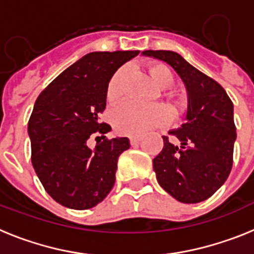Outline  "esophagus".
Wrapping results in <instances>:
<instances>
[{"mask_svg": "<svg viewBox=\"0 0 254 254\" xmlns=\"http://www.w3.org/2000/svg\"><path fill=\"white\" fill-rule=\"evenodd\" d=\"M140 141H141V136H131V137H129V142H131V145H137Z\"/></svg>", "mask_w": 254, "mask_h": 254, "instance_id": "esophagus-1", "label": "esophagus"}]
</instances>
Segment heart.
Returning <instances> with one entry per match:
<instances>
[{
    "mask_svg": "<svg viewBox=\"0 0 254 254\" xmlns=\"http://www.w3.org/2000/svg\"><path fill=\"white\" fill-rule=\"evenodd\" d=\"M149 72L152 80L163 90L170 89L176 82V77L173 75L172 69L163 64H151L149 66ZM126 76H127V67H121L112 76L107 87L108 102L114 103L121 99ZM165 95L172 100L174 107H179L181 100L176 94L172 91H165ZM112 120L117 131L127 134H141L155 127L165 125L170 120V113L169 109L163 104L143 105L127 102L113 112Z\"/></svg>",
    "mask_w": 254,
    "mask_h": 254,
    "instance_id": "b5f03b06",
    "label": "heart"
}]
</instances>
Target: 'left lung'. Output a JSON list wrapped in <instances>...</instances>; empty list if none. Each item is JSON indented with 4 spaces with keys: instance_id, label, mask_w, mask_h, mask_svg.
Segmentation results:
<instances>
[{
    "instance_id": "obj_1",
    "label": "left lung",
    "mask_w": 254,
    "mask_h": 254,
    "mask_svg": "<svg viewBox=\"0 0 254 254\" xmlns=\"http://www.w3.org/2000/svg\"><path fill=\"white\" fill-rule=\"evenodd\" d=\"M142 55L164 61L176 69L187 89L188 108L181 128L163 136L164 146L152 160L163 190L183 203L205 201L228 179L237 138L234 107L223 86L172 51H145Z\"/></svg>"
}]
</instances>
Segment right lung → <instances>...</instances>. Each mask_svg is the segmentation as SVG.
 <instances>
[{
	"label": "right lung",
	"instance_id": "1",
	"mask_svg": "<svg viewBox=\"0 0 254 254\" xmlns=\"http://www.w3.org/2000/svg\"><path fill=\"white\" fill-rule=\"evenodd\" d=\"M140 51L91 52L76 61L38 96L28 125L31 163L47 193L64 207L87 210L113 188L117 161L129 149L127 137L108 140L100 122L107 87L117 69ZM103 141L91 150V134Z\"/></svg>",
	"mask_w": 254,
	"mask_h": 254
}]
</instances>
